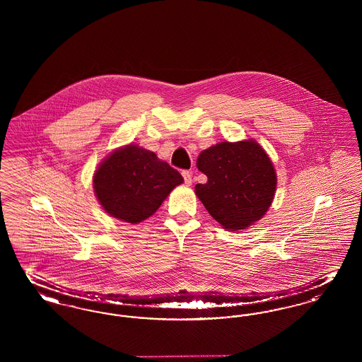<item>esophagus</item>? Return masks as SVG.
<instances>
[{
	"mask_svg": "<svg viewBox=\"0 0 362 362\" xmlns=\"http://www.w3.org/2000/svg\"><path fill=\"white\" fill-rule=\"evenodd\" d=\"M182 175H183V179H185L186 186H191V183H192V175H191V173H189V171H183Z\"/></svg>",
	"mask_w": 362,
	"mask_h": 362,
	"instance_id": "1",
	"label": "esophagus"
}]
</instances>
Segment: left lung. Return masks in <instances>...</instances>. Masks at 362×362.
<instances>
[{
    "instance_id": "left-lung-1",
    "label": "left lung",
    "mask_w": 362,
    "mask_h": 362,
    "mask_svg": "<svg viewBox=\"0 0 362 362\" xmlns=\"http://www.w3.org/2000/svg\"><path fill=\"white\" fill-rule=\"evenodd\" d=\"M207 176L195 194L209 214L226 230H245L272 206L276 173L272 158L255 139L218 142L197 158Z\"/></svg>"
}]
</instances>
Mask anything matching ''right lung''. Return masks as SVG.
I'll return each mask as SVG.
<instances>
[{"instance_id":"right-lung-1","label":"right lung","mask_w":362,"mask_h":362,"mask_svg":"<svg viewBox=\"0 0 362 362\" xmlns=\"http://www.w3.org/2000/svg\"><path fill=\"white\" fill-rule=\"evenodd\" d=\"M92 183L107 214L136 225L153 216L183 177L155 152L129 144L104 158Z\"/></svg>"}]
</instances>
